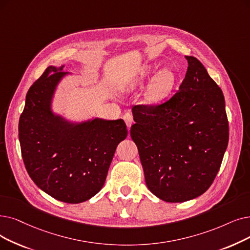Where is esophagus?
<instances>
[{"mask_svg":"<svg viewBox=\"0 0 250 250\" xmlns=\"http://www.w3.org/2000/svg\"><path fill=\"white\" fill-rule=\"evenodd\" d=\"M124 119H125L126 126H127V127H131L132 125H133V123H134V118H133L132 113L126 112V113L124 115Z\"/></svg>","mask_w":250,"mask_h":250,"instance_id":"esophagus-1","label":"esophagus"}]
</instances>
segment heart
Listing matches in <instances>:
<instances>
[{"label":"heart","instance_id":"heart-1","mask_svg":"<svg viewBox=\"0 0 250 250\" xmlns=\"http://www.w3.org/2000/svg\"><path fill=\"white\" fill-rule=\"evenodd\" d=\"M152 72L151 66H146L140 74L141 80H145L148 75ZM173 82H175V75L170 70H162L160 71L152 82L150 89H149V96L152 99H159L162 96L166 95L172 86Z\"/></svg>","mask_w":250,"mask_h":250}]
</instances>
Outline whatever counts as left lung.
Returning a JSON list of instances; mask_svg holds the SVG:
<instances>
[{"label": "left lung", "instance_id": "1", "mask_svg": "<svg viewBox=\"0 0 250 250\" xmlns=\"http://www.w3.org/2000/svg\"><path fill=\"white\" fill-rule=\"evenodd\" d=\"M188 69L179 91L155 105L132 108L131 137L148 189L167 202L200 196L212 184L229 142L220 86L202 63L185 56Z\"/></svg>", "mask_w": 250, "mask_h": 250}]
</instances>
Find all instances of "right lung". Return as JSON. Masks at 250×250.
I'll list each match as a JSON object with an SVG mask.
<instances>
[{
  "label": "right lung",
  "instance_id": "obj_1",
  "mask_svg": "<svg viewBox=\"0 0 250 250\" xmlns=\"http://www.w3.org/2000/svg\"><path fill=\"white\" fill-rule=\"evenodd\" d=\"M63 67L48 66L29 88L19 118V142L25 168L41 190L62 202L81 203L102 189L127 129L123 119L77 123L54 113L57 86L70 74Z\"/></svg>",
  "mask_w": 250,
  "mask_h": 250
}]
</instances>
